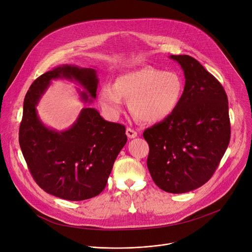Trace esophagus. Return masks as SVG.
I'll return each instance as SVG.
<instances>
[{
	"label": "esophagus",
	"instance_id": "esophagus-1",
	"mask_svg": "<svg viewBox=\"0 0 252 252\" xmlns=\"http://www.w3.org/2000/svg\"><path fill=\"white\" fill-rule=\"evenodd\" d=\"M126 135H127V137H129V138H134V137L137 136V132H136L134 129L130 128V127H127V128H126Z\"/></svg>",
	"mask_w": 252,
	"mask_h": 252
}]
</instances>
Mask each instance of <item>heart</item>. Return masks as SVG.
<instances>
[{"label":"heart","mask_w":252,"mask_h":252,"mask_svg":"<svg viewBox=\"0 0 252 252\" xmlns=\"http://www.w3.org/2000/svg\"><path fill=\"white\" fill-rule=\"evenodd\" d=\"M184 94L181 75L146 66L120 76L115 85L104 84L98 92V102L107 117L118 119L124 111L125 99L130 100L129 109L135 119L156 124L175 112Z\"/></svg>","instance_id":"1"}]
</instances>
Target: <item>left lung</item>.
Returning a JSON list of instances; mask_svg holds the SVG:
<instances>
[{
  "label": "left lung",
  "instance_id": "obj_1",
  "mask_svg": "<svg viewBox=\"0 0 252 252\" xmlns=\"http://www.w3.org/2000/svg\"><path fill=\"white\" fill-rule=\"evenodd\" d=\"M169 58L184 70L185 94L175 112L147 128L143 137L155 184L166 192L185 193L209 181L228 147V100L220 83L195 59Z\"/></svg>",
  "mask_w": 252,
  "mask_h": 252
}]
</instances>
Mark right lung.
Listing matches in <instances>:
<instances>
[{"label": "right lung", "mask_w": 252, "mask_h": 252, "mask_svg": "<svg viewBox=\"0 0 252 252\" xmlns=\"http://www.w3.org/2000/svg\"><path fill=\"white\" fill-rule=\"evenodd\" d=\"M66 79L85 90L82 100L96 97V70L62 64L47 71L30 87L24 100L19 141L34 182L46 192L66 200H85L105 188L114 162L126 143V127L104 121L92 107H84L69 128L57 131L40 120L37 105L52 80Z\"/></svg>", "instance_id": "right-lung-1"}]
</instances>
